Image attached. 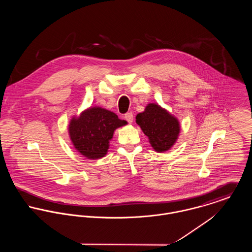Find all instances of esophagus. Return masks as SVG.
I'll list each match as a JSON object with an SVG mask.
<instances>
[{"instance_id": "esophagus-1", "label": "esophagus", "mask_w": 252, "mask_h": 252, "mask_svg": "<svg viewBox=\"0 0 252 252\" xmlns=\"http://www.w3.org/2000/svg\"><path fill=\"white\" fill-rule=\"evenodd\" d=\"M124 118H125V120H126L128 123H130V124H131V123L133 122V120H134L133 113H132V112H127V113H125Z\"/></svg>"}]
</instances>
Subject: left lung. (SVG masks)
<instances>
[{
	"label": "left lung",
	"instance_id": "obj_1",
	"mask_svg": "<svg viewBox=\"0 0 252 252\" xmlns=\"http://www.w3.org/2000/svg\"><path fill=\"white\" fill-rule=\"evenodd\" d=\"M136 122L157 152L170 149L180 134L178 119L156 104H149L144 112L136 116Z\"/></svg>",
	"mask_w": 252,
	"mask_h": 252
}]
</instances>
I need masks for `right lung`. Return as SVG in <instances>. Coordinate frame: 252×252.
Wrapping results in <instances>:
<instances>
[{"mask_svg":"<svg viewBox=\"0 0 252 252\" xmlns=\"http://www.w3.org/2000/svg\"><path fill=\"white\" fill-rule=\"evenodd\" d=\"M127 124L112 111L90 108L78 118H72L69 133L75 149L88 159H99L107 154L108 143L116 128Z\"/></svg>","mask_w":252,"mask_h":252,"instance_id":"1","label":"right lung"}]
</instances>
